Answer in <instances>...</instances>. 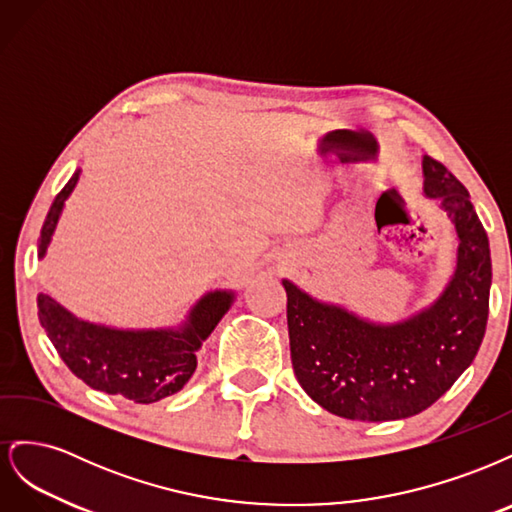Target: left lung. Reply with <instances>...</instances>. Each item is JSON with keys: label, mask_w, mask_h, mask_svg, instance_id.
<instances>
[{"label": "left lung", "mask_w": 512, "mask_h": 512, "mask_svg": "<svg viewBox=\"0 0 512 512\" xmlns=\"http://www.w3.org/2000/svg\"><path fill=\"white\" fill-rule=\"evenodd\" d=\"M423 190L457 232V265L440 297L410 318L382 324L322 303L282 280L290 359L303 391L350 421H395L438 401L470 367L489 316L491 254L468 190L423 156Z\"/></svg>", "instance_id": "obj_1"}]
</instances>
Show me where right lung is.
<instances>
[{
    "label": "right lung",
    "instance_id": "right-lung-1",
    "mask_svg": "<svg viewBox=\"0 0 512 512\" xmlns=\"http://www.w3.org/2000/svg\"><path fill=\"white\" fill-rule=\"evenodd\" d=\"M81 170L64 185L38 239V258H44L55 235L61 211L76 188ZM232 290H211L200 297L179 327L115 329L76 318L49 294H38V318L76 378L91 389L121 395L134 404H153L183 389L196 369V352L235 303Z\"/></svg>",
    "mask_w": 512,
    "mask_h": 512
}]
</instances>
